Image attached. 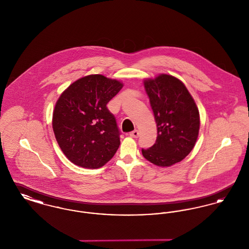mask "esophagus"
I'll return each instance as SVG.
<instances>
[{
    "label": "esophagus",
    "instance_id": "34e87169",
    "mask_svg": "<svg viewBox=\"0 0 249 249\" xmlns=\"http://www.w3.org/2000/svg\"><path fill=\"white\" fill-rule=\"evenodd\" d=\"M130 137H132V138H138V137H139V131L137 130L131 131L130 133Z\"/></svg>",
    "mask_w": 249,
    "mask_h": 249
}]
</instances>
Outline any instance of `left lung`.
Returning a JSON list of instances; mask_svg holds the SVG:
<instances>
[{"label":"left lung","mask_w":249,"mask_h":249,"mask_svg":"<svg viewBox=\"0 0 249 249\" xmlns=\"http://www.w3.org/2000/svg\"><path fill=\"white\" fill-rule=\"evenodd\" d=\"M157 124V140L142 149L145 160L159 167L183 160L193 149L200 130V113L190 91L178 77L160 73L143 79Z\"/></svg>","instance_id":"left-lung-1"}]
</instances>
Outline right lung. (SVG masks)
<instances>
[{"instance_id": "1", "label": "right lung", "mask_w": 249, "mask_h": 249, "mask_svg": "<svg viewBox=\"0 0 249 249\" xmlns=\"http://www.w3.org/2000/svg\"><path fill=\"white\" fill-rule=\"evenodd\" d=\"M122 88L118 79L89 74L71 83L59 96L52 128L61 151L73 164L98 169L116 154L119 131L107 105Z\"/></svg>"}]
</instances>
